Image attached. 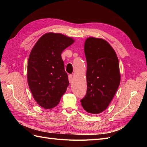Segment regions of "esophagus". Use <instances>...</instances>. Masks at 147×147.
<instances>
[{"label":"esophagus","mask_w":147,"mask_h":147,"mask_svg":"<svg viewBox=\"0 0 147 147\" xmlns=\"http://www.w3.org/2000/svg\"><path fill=\"white\" fill-rule=\"evenodd\" d=\"M69 81L70 83H72L73 82V77L72 75H69Z\"/></svg>","instance_id":"34e87169"}]
</instances>
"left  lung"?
Returning a JSON list of instances; mask_svg holds the SVG:
<instances>
[{"instance_id":"8db88e82","label":"left lung","mask_w":147,"mask_h":147,"mask_svg":"<svg viewBox=\"0 0 147 147\" xmlns=\"http://www.w3.org/2000/svg\"><path fill=\"white\" fill-rule=\"evenodd\" d=\"M84 50L87 91L80 102L88 113L99 114L108 107L119 85V61L113 48L102 38H88Z\"/></svg>"}]
</instances>
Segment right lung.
Masks as SVG:
<instances>
[{
    "instance_id": "obj_1",
    "label": "right lung",
    "mask_w": 147,
    "mask_h": 147,
    "mask_svg": "<svg viewBox=\"0 0 147 147\" xmlns=\"http://www.w3.org/2000/svg\"><path fill=\"white\" fill-rule=\"evenodd\" d=\"M74 42L63 34L49 32L38 40L30 51L28 82L34 99L43 109L58 104L69 86L61 53Z\"/></svg>"
}]
</instances>
